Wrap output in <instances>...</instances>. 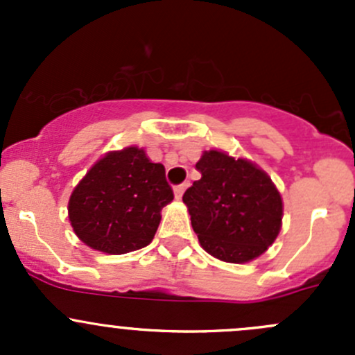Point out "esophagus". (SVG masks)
Returning <instances> with one entry per match:
<instances>
[{
    "label": "esophagus",
    "mask_w": 355,
    "mask_h": 355,
    "mask_svg": "<svg viewBox=\"0 0 355 355\" xmlns=\"http://www.w3.org/2000/svg\"><path fill=\"white\" fill-rule=\"evenodd\" d=\"M187 187H189V182H185V184L177 185V187L173 189V192H175V199H182V196H184L185 189H187Z\"/></svg>",
    "instance_id": "1"
}]
</instances>
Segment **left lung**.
<instances>
[{
  "label": "left lung",
  "mask_w": 355,
  "mask_h": 355,
  "mask_svg": "<svg viewBox=\"0 0 355 355\" xmlns=\"http://www.w3.org/2000/svg\"><path fill=\"white\" fill-rule=\"evenodd\" d=\"M200 178L184 194L200 245L225 263L259 257L278 237L284 204L261 168L221 151H204Z\"/></svg>",
  "instance_id": "1"
}]
</instances>
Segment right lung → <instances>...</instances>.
<instances>
[{
	"instance_id": "add662e5",
	"label": "right lung",
	"mask_w": 355,
	"mask_h": 355,
	"mask_svg": "<svg viewBox=\"0 0 355 355\" xmlns=\"http://www.w3.org/2000/svg\"><path fill=\"white\" fill-rule=\"evenodd\" d=\"M171 200L163 164L132 146L108 153L85 173L68 200V218L85 245L125 254L153 241Z\"/></svg>"
}]
</instances>
